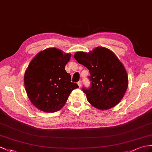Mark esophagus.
Instances as JSON below:
<instances>
[{"mask_svg":"<svg viewBox=\"0 0 152 152\" xmlns=\"http://www.w3.org/2000/svg\"><path fill=\"white\" fill-rule=\"evenodd\" d=\"M77 84H78V85H79V88H80V86H81V85H82V81L81 80H79L78 83H77Z\"/></svg>","mask_w":152,"mask_h":152,"instance_id":"esophagus-1","label":"esophagus"}]
</instances>
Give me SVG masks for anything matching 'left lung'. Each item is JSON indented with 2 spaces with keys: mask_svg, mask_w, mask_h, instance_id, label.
Instances as JSON below:
<instances>
[{
  "mask_svg": "<svg viewBox=\"0 0 152 152\" xmlns=\"http://www.w3.org/2000/svg\"><path fill=\"white\" fill-rule=\"evenodd\" d=\"M74 57L90 73V88H83L88 101L101 110L115 106L128 85L127 72L116 55L106 48L97 47L89 53L77 52Z\"/></svg>",
  "mask_w": 152,
  "mask_h": 152,
  "instance_id": "left-lung-1",
  "label": "left lung"
}]
</instances>
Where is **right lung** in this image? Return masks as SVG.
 Instances as JSON below:
<instances>
[{
	"instance_id": "1",
	"label": "right lung",
	"mask_w": 152,
	"mask_h": 152,
	"mask_svg": "<svg viewBox=\"0 0 152 152\" xmlns=\"http://www.w3.org/2000/svg\"><path fill=\"white\" fill-rule=\"evenodd\" d=\"M71 54L55 48H47L33 58L24 74V86L29 99L44 112H55L65 104L69 94L79 88L71 82L65 66Z\"/></svg>"
}]
</instances>
